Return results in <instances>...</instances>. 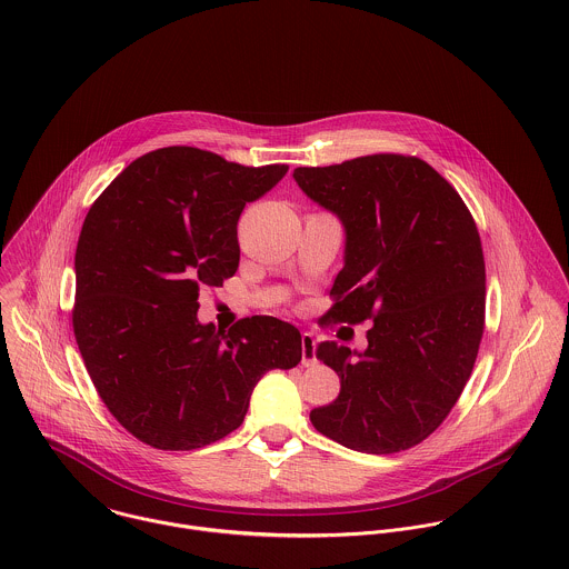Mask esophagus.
<instances>
[{
	"label": "esophagus",
	"mask_w": 569,
	"mask_h": 569,
	"mask_svg": "<svg viewBox=\"0 0 569 569\" xmlns=\"http://www.w3.org/2000/svg\"><path fill=\"white\" fill-rule=\"evenodd\" d=\"M316 363H318V359H316V337H313V332H302V366L311 368Z\"/></svg>",
	"instance_id": "34e87169"
}]
</instances>
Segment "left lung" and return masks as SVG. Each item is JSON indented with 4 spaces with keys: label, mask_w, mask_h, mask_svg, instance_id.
Here are the masks:
<instances>
[{
    "label": "left lung",
    "mask_w": 569,
    "mask_h": 569,
    "mask_svg": "<svg viewBox=\"0 0 569 569\" xmlns=\"http://www.w3.org/2000/svg\"><path fill=\"white\" fill-rule=\"evenodd\" d=\"M293 179L346 232L326 316L372 320L363 352L337 341L316 348L341 390L311 422L361 453L406 451L449 416L478 357L487 271L476 221L445 177L409 156L305 166Z\"/></svg>",
    "instance_id": "left-lung-1"
}]
</instances>
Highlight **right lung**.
I'll list each match as a JSON object with an SVG mask.
<instances>
[{
	"label": "right lung",
	"mask_w": 569,
	"mask_h": 569,
	"mask_svg": "<svg viewBox=\"0 0 569 569\" xmlns=\"http://www.w3.org/2000/svg\"><path fill=\"white\" fill-rule=\"evenodd\" d=\"M287 170L168 147L129 163L89 208L72 325L102 403L138 440L163 451L217 442L241 427L264 372L300 363L289 322L253 316L226 332L197 320L199 289L239 269L244 203Z\"/></svg>",
	"instance_id": "add662e5"
}]
</instances>
